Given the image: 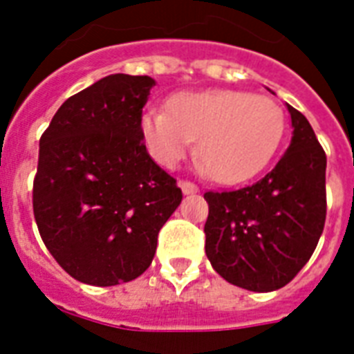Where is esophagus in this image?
Instances as JSON below:
<instances>
[{
    "label": "esophagus",
    "mask_w": 354,
    "mask_h": 354,
    "mask_svg": "<svg viewBox=\"0 0 354 354\" xmlns=\"http://www.w3.org/2000/svg\"><path fill=\"white\" fill-rule=\"evenodd\" d=\"M180 189H182L183 194L198 193V187H196L193 182H187V180H182V182H180Z\"/></svg>",
    "instance_id": "1"
}]
</instances>
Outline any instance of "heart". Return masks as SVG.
I'll list each match as a JSON object with an SVG mask.
<instances>
[{"instance_id": "b5f03b06", "label": "heart", "mask_w": 354, "mask_h": 354, "mask_svg": "<svg viewBox=\"0 0 354 354\" xmlns=\"http://www.w3.org/2000/svg\"><path fill=\"white\" fill-rule=\"evenodd\" d=\"M169 112L141 118L143 138L161 165L174 167L198 138L196 156L215 182L239 183L268 165L285 133V113L272 99L244 91H185Z\"/></svg>"}]
</instances>
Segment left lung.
<instances>
[{"mask_svg": "<svg viewBox=\"0 0 354 354\" xmlns=\"http://www.w3.org/2000/svg\"><path fill=\"white\" fill-rule=\"evenodd\" d=\"M286 108L294 132L277 165L253 185L204 194L205 255L227 283L252 292L290 283L325 226L327 158L307 118Z\"/></svg>", "mask_w": 354, "mask_h": 354, "instance_id": "obj_1", "label": "left lung"}]
</instances>
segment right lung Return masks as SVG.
Wrapping results in <instances>:
<instances>
[{
	"instance_id": "1",
	"label": "right lung",
	"mask_w": 354,
	"mask_h": 354,
	"mask_svg": "<svg viewBox=\"0 0 354 354\" xmlns=\"http://www.w3.org/2000/svg\"><path fill=\"white\" fill-rule=\"evenodd\" d=\"M156 80L115 73L69 97L41 133L32 209L41 241L80 283L113 286L143 274L158 233L182 202L141 130Z\"/></svg>"
}]
</instances>
